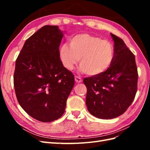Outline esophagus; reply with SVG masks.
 <instances>
[{
	"instance_id": "34e87169",
	"label": "esophagus",
	"mask_w": 150,
	"mask_h": 150,
	"mask_svg": "<svg viewBox=\"0 0 150 150\" xmlns=\"http://www.w3.org/2000/svg\"><path fill=\"white\" fill-rule=\"evenodd\" d=\"M75 81H76V82L78 83H80L83 81L82 79H81L80 77H78V76H75Z\"/></svg>"
}]
</instances>
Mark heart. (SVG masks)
Returning <instances> with one entry per match:
<instances>
[{
    "instance_id": "heart-1",
    "label": "heart",
    "mask_w": 150,
    "mask_h": 150,
    "mask_svg": "<svg viewBox=\"0 0 150 150\" xmlns=\"http://www.w3.org/2000/svg\"><path fill=\"white\" fill-rule=\"evenodd\" d=\"M70 46L62 44L59 55L62 64L72 70L79 59V70L89 76L99 75L111 65L115 48L111 42L88 34H77L71 38Z\"/></svg>"
}]
</instances>
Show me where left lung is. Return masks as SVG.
Instances as JSON below:
<instances>
[{
	"label": "left lung",
	"mask_w": 150,
	"mask_h": 150,
	"mask_svg": "<svg viewBox=\"0 0 150 150\" xmlns=\"http://www.w3.org/2000/svg\"><path fill=\"white\" fill-rule=\"evenodd\" d=\"M115 57L103 73L84 79L89 112L100 119L121 115L133 101L137 91L138 70L134 55L121 38L111 34Z\"/></svg>",
	"instance_id": "left-lung-1"
}]
</instances>
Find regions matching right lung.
I'll return each instance as SVG.
<instances>
[{"label":"right lung","instance_id":"obj_1","mask_svg":"<svg viewBox=\"0 0 150 150\" xmlns=\"http://www.w3.org/2000/svg\"><path fill=\"white\" fill-rule=\"evenodd\" d=\"M62 32L44 25L26 40L16 62L13 85L17 101L33 118L51 122L65 111L74 76L59 55Z\"/></svg>","mask_w":150,"mask_h":150}]
</instances>
